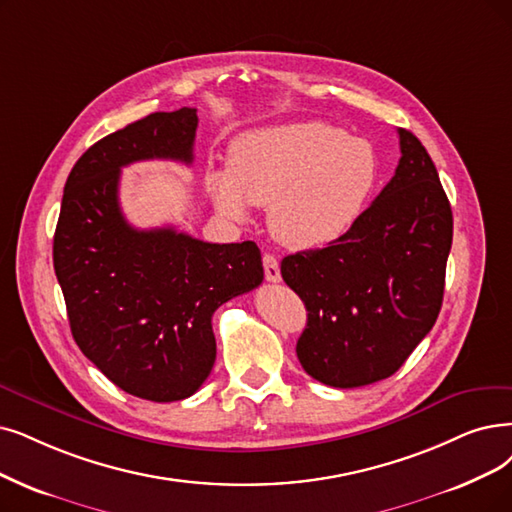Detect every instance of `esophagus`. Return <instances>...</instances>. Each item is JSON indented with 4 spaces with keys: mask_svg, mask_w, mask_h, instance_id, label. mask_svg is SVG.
<instances>
[{
    "mask_svg": "<svg viewBox=\"0 0 512 512\" xmlns=\"http://www.w3.org/2000/svg\"><path fill=\"white\" fill-rule=\"evenodd\" d=\"M262 264H264V277L271 283L281 281V271H279V260L273 254H264L262 256Z\"/></svg>",
    "mask_w": 512,
    "mask_h": 512,
    "instance_id": "obj_1",
    "label": "esophagus"
}]
</instances>
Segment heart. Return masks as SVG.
<instances>
[{
    "label": "heart",
    "mask_w": 512,
    "mask_h": 512,
    "mask_svg": "<svg viewBox=\"0 0 512 512\" xmlns=\"http://www.w3.org/2000/svg\"><path fill=\"white\" fill-rule=\"evenodd\" d=\"M378 157L365 138L306 119L241 134L229 170L208 172L220 214L241 220L269 208L273 235L290 248L315 250L349 231L370 199Z\"/></svg>",
    "instance_id": "obj_1"
}]
</instances>
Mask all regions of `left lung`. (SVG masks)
<instances>
[{
	"instance_id": "8db88e82",
	"label": "left lung",
	"mask_w": 512,
	"mask_h": 512,
	"mask_svg": "<svg viewBox=\"0 0 512 512\" xmlns=\"http://www.w3.org/2000/svg\"><path fill=\"white\" fill-rule=\"evenodd\" d=\"M399 147L395 176L349 231L281 260L283 281L309 311L298 361L327 386L393 376L441 311L452 208L422 142L401 128Z\"/></svg>"
}]
</instances>
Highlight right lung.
Here are the masks:
<instances>
[{
    "label": "right lung",
    "instance_id": "right-lung-1",
    "mask_svg": "<svg viewBox=\"0 0 512 512\" xmlns=\"http://www.w3.org/2000/svg\"><path fill=\"white\" fill-rule=\"evenodd\" d=\"M197 109L151 113L92 145L73 166L54 233V271L71 334L121 391L191 397L216 359L212 315L262 283L254 241L208 243L172 227L134 229L119 208L121 168L193 163Z\"/></svg>",
    "mask_w": 512,
    "mask_h": 512
}]
</instances>
